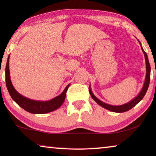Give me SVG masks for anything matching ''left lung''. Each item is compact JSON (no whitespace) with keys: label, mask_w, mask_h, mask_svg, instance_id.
Masks as SVG:
<instances>
[{"label":"left lung","mask_w":156,"mask_h":156,"mask_svg":"<svg viewBox=\"0 0 156 156\" xmlns=\"http://www.w3.org/2000/svg\"><path fill=\"white\" fill-rule=\"evenodd\" d=\"M139 43L140 44V46H141L140 42L139 41ZM141 49L144 53L145 61H146V77H145V80H144V83L143 84V87H142V89H141V91L139 93V94L136 97L134 98L133 99H132L131 101L127 102V103H125L122 105H118V106H114V105H111L105 103V102L101 101V100H99L97 97L95 96L94 94L92 93L91 87L89 85V93H90L91 96L92 98L94 99V101H96L97 103L100 105V106L102 107L103 108H105V109L109 110L111 112H116V113H122V112H127V111L132 109V108L135 107L136 105L138 104L139 102H140L142 100V98H143L144 95L147 93L148 88H149V85L150 83V74H151V67H150V64L149 62V59H148L147 55L146 54V52L144 51V49L142 47V46H141Z\"/></svg>","instance_id":"left-lung-1"}]
</instances>
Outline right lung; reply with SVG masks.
Returning a JSON list of instances; mask_svg holds the SVG:
<instances>
[{
    "mask_svg": "<svg viewBox=\"0 0 156 156\" xmlns=\"http://www.w3.org/2000/svg\"><path fill=\"white\" fill-rule=\"evenodd\" d=\"M9 56L10 55H9L8 58H7L6 67H5V82H6L7 90L12 98L23 109L34 114H43V113L51 112L53 111L58 109L65 101L66 93L70 84H68L66 87L61 94L47 101H38V100L27 98L18 93L12 83L11 79H10L9 66Z\"/></svg>",
    "mask_w": 156,
    "mask_h": 156,
    "instance_id": "1",
    "label": "right lung"
}]
</instances>
